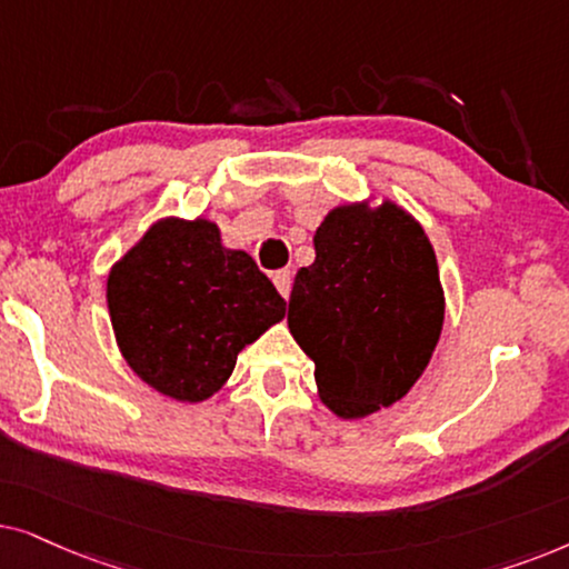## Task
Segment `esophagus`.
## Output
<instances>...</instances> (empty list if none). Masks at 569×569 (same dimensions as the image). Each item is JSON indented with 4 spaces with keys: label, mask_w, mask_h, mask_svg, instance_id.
Instances as JSON below:
<instances>
[{
    "label": "esophagus",
    "mask_w": 569,
    "mask_h": 569,
    "mask_svg": "<svg viewBox=\"0 0 569 569\" xmlns=\"http://www.w3.org/2000/svg\"><path fill=\"white\" fill-rule=\"evenodd\" d=\"M272 283H276V289L280 291V297L289 299L291 283H293V272L291 270H278L276 276H272Z\"/></svg>",
    "instance_id": "34e87169"
}]
</instances>
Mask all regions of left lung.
<instances>
[{"instance_id": "obj_1", "label": "left lung", "mask_w": 569, "mask_h": 569, "mask_svg": "<svg viewBox=\"0 0 569 569\" xmlns=\"http://www.w3.org/2000/svg\"><path fill=\"white\" fill-rule=\"evenodd\" d=\"M445 320L437 257L406 210L343 206L293 278L289 330L315 361L322 403L343 419L392 406L419 380Z\"/></svg>"}]
</instances>
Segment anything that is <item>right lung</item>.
Segmentation results:
<instances>
[{"label":"right lung","mask_w":569,"mask_h":569,"mask_svg":"<svg viewBox=\"0 0 569 569\" xmlns=\"http://www.w3.org/2000/svg\"><path fill=\"white\" fill-rule=\"evenodd\" d=\"M117 343L150 388L197 403L221 390L237 356L283 320L286 301L216 223L158 221L106 286Z\"/></svg>","instance_id":"right-lung-1"}]
</instances>
